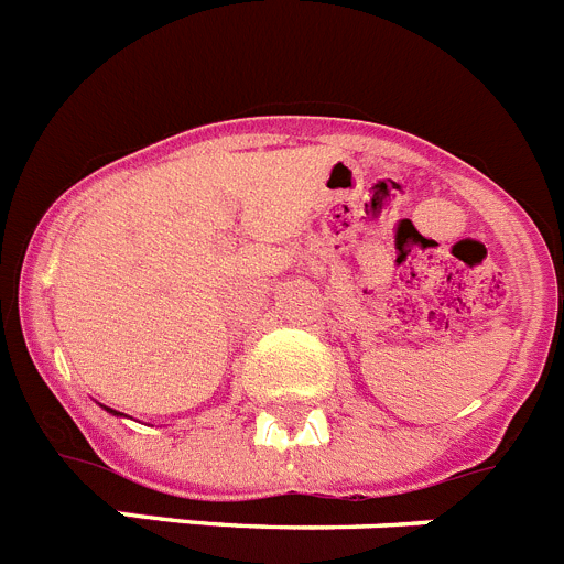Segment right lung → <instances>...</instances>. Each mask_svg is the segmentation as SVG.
Returning <instances> with one entry per match:
<instances>
[{
	"mask_svg": "<svg viewBox=\"0 0 564 564\" xmlns=\"http://www.w3.org/2000/svg\"><path fill=\"white\" fill-rule=\"evenodd\" d=\"M104 410H107V412H112V415H123V412H115V410H109V406H104Z\"/></svg>",
	"mask_w": 564,
	"mask_h": 564,
	"instance_id": "1",
	"label": "right lung"
}]
</instances>
